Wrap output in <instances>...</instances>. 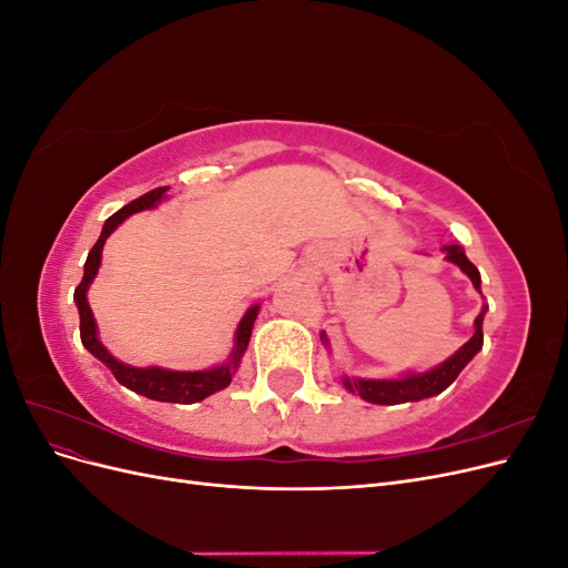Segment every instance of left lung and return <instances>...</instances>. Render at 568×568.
<instances>
[{
  "instance_id": "obj_1",
  "label": "left lung",
  "mask_w": 568,
  "mask_h": 568,
  "mask_svg": "<svg viewBox=\"0 0 568 568\" xmlns=\"http://www.w3.org/2000/svg\"><path fill=\"white\" fill-rule=\"evenodd\" d=\"M445 261L457 265L467 277L471 280L474 288L480 294V272L476 270V265L469 261L467 253H464L462 246L450 244L443 246ZM488 305L480 307L478 317L474 320V336L464 343V346L450 355L445 363H440L434 369L426 372H405L400 376H393V379H363V376H341V384L348 393L359 395V398L374 403V405H400V403H417L424 398H434V395L443 393L448 388L459 372L471 363V357L484 348V317H486ZM322 343L329 348V338L322 332L320 334ZM332 351V348H329Z\"/></svg>"
}]
</instances>
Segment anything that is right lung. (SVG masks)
Segmentation results:
<instances>
[{
  "label": "right lung",
  "instance_id": "add662e5",
  "mask_svg": "<svg viewBox=\"0 0 568 568\" xmlns=\"http://www.w3.org/2000/svg\"><path fill=\"white\" fill-rule=\"evenodd\" d=\"M168 189L170 186H159L153 189V192L130 201L128 205H123L118 213H113L106 222H104V230H101L97 244L92 246L90 255H88V263H84V274H82V282L75 288V305H78V313H80V338H82V346L88 348L97 359L104 363L111 374L118 379V384H123L125 388L134 390L144 395V398L151 400H159V403H180V405H192L199 403L203 398H209V395L227 388L230 382L234 379V374L242 365V357L248 348V341H251V332H253V322L257 317V311H261V305H251L248 311L244 313L242 322L236 324V332H234V348L230 353V357L225 359L222 365H215L211 369H194V372H182V369H165V367H132L120 363L118 357H113L109 353V348L104 343L99 341V329H97V320L94 313L90 307L88 301V291L90 284L94 282L99 265H101V251H104L106 239L118 230V225H123V222L140 213V211H151L156 209L161 201L168 199Z\"/></svg>",
  "mask_w": 568,
  "mask_h": 568
}]
</instances>
